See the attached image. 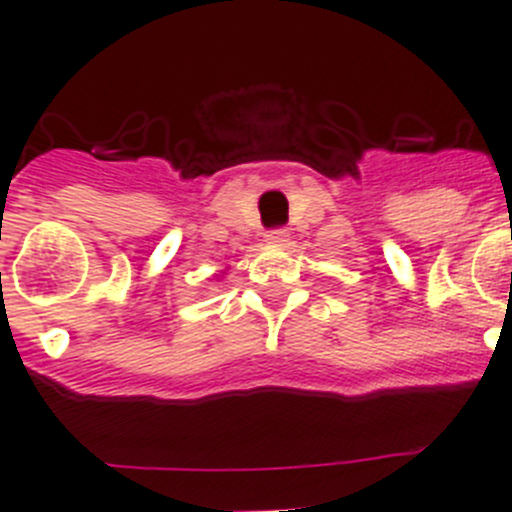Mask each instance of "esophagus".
<instances>
[{
  "label": "esophagus",
  "instance_id": "34e87169",
  "mask_svg": "<svg viewBox=\"0 0 512 512\" xmlns=\"http://www.w3.org/2000/svg\"><path fill=\"white\" fill-rule=\"evenodd\" d=\"M265 240L270 242V245H285V242H287V230H282V227H277V230H270L265 235Z\"/></svg>",
  "mask_w": 512,
  "mask_h": 512
}]
</instances>
